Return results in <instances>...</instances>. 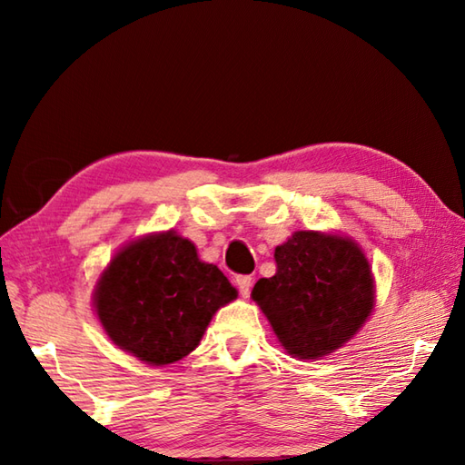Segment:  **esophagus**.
I'll return each instance as SVG.
<instances>
[{"mask_svg":"<svg viewBox=\"0 0 465 465\" xmlns=\"http://www.w3.org/2000/svg\"><path fill=\"white\" fill-rule=\"evenodd\" d=\"M235 283H238V290L242 293V298H248L250 292H252V283H253L250 275H238V278H235Z\"/></svg>","mask_w":465,"mask_h":465,"instance_id":"obj_1","label":"esophagus"}]
</instances>
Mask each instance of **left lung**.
Listing matches in <instances>:
<instances>
[{
	"mask_svg": "<svg viewBox=\"0 0 465 465\" xmlns=\"http://www.w3.org/2000/svg\"><path fill=\"white\" fill-rule=\"evenodd\" d=\"M273 258L275 275L255 283L252 298L292 358L320 360L358 333L375 302L370 262L358 243L295 232Z\"/></svg>",
	"mask_w": 465,
	"mask_h": 465,
	"instance_id": "1",
	"label": "left lung"
}]
</instances>
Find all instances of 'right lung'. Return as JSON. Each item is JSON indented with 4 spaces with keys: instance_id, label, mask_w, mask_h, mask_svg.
<instances>
[{
    "instance_id": "1",
    "label": "right lung",
    "mask_w": 465,
    "mask_h": 465,
    "mask_svg": "<svg viewBox=\"0 0 465 465\" xmlns=\"http://www.w3.org/2000/svg\"><path fill=\"white\" fill-rule=\"evenodd\" d=\"M235 298L220 268L200 262L195 245L170 230L117 252L95 285L94 305L117 348L167 365L193 351L213 313Z\"/></svg>"
}]
</instances>
